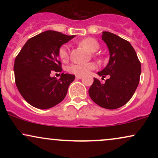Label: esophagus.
<instances>
[{
	"label": "esophagus",
	"mask_w": 158,
	"mask_h": 158,
	"mask_svg": "<svg viewBox=\"0 0 158 158\" xmlns=\"http://www.w3.org/2000/svg\"><path fill=\"white\" fill-rule=\"evenodd\" d=\"M76 78H77V79H81V78H82V76L77 75V76H76Z\"/></svg>",
	"instance_id": "esophagus-1"
}]
</instances>
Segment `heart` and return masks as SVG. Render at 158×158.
I'll return each instance as SVG.
<instances>
[{
  "label": "heart",
  "instance_id": "obj_1",
  "mask_svg": "<svg viewBox=\"0 0 158 158\" xmlns=\"http://www.w3.org/2000/svg\"><path fill=\"white\" fill-rule=\"evenodd\" d=\"M80 46L83 47L88 52L94 53L97 52L99 48L98 41L93 38H87L81 40L79 42ZM58 56L62 61H66L69 58V47L68 44L61 45L58 50ZM96 68V65L93 62L86 63V64H73L69 67V70L76 75H85Z\"/></svg>",
  "mask_w": 158,
  "mask_h": 158
}]
</instances>
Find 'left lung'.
<instances>
[{"mask_svg": "<svg viewBox=\"0 0 158 158\" xmlns=\"http://www.w3.org/2000/svg\"><path fill=\"white\" fill-rule=\"evenodd\" d=\"M102 39L109 50L110 59L107 66L98 72L105 78L102 84L94 78L88 90L96 104L106 109H117L126 105L135 94L141 73L140 61L135 49L126 40L110 32H102Z\"/></svg>", "mask_w": 158, "mask_h": 158, "instance_id": "8db88e82", "label": "left lung"}]
</instances>
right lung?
Instances as JSON below:
<instances>
[{"instance_id": "1", "label": "right lung", "mask_w": 158, "mask_h": 158, "mask_svg": "<svg viewBox=\"0 0 158 158\" xmlns=\"http://www.w3.org/2000/svg\"><path fill=\"white\" fill-rule=\"evenodd\" d=\"M76 35L48 30L27 41L14 63L15 84L23 99L32 106L48 109L60 103L75 76L62 73L60 79L50 77L61 72L58 50Z\"/></svg>"}]
</instances>
